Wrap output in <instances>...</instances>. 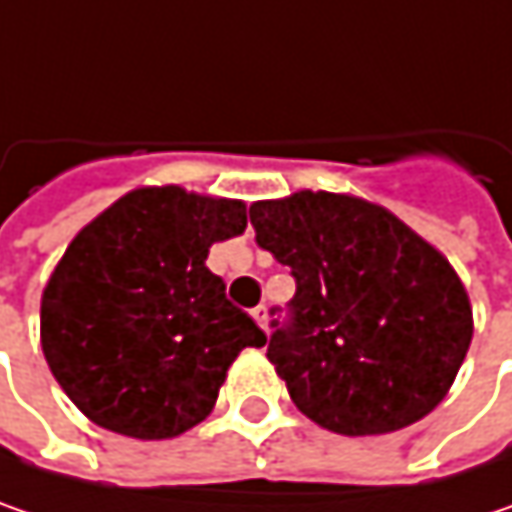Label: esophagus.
<instances>
[{
  "label": "esophagus",
  "mask_w": 512,
  "mask_h": 512,
  "mask_svg": "<svg viewBox=\"0 0 512 512\" xmlns=\"http://www.w3.org/2000/svg\"><path fill=\"white\" fill-rule=\"evenodd\" d=\"M253 320H256V323H259L262 329H268V306H265V303L253 309Z\"/></svg>",
  "instance_id": "1"
}]
</instances>
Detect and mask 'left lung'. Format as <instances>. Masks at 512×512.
I'll return each instance as SVG.
<instances>
[{
	"label": "left lung",
	"mask_w": 512,
	"mask_h": 512,
	"mask_svg": "<svg viewBox=\"0 0 512 512\" xmlns=\"http://www.w3.org/2000/svg\"><path fill=\"white\" fill-rule=\"evenodd\" d=\"M250 224L297 282L268 358L309 420L347 437L387 434L443 402L472 341V306L440 250L384 206L332 192L253 203Z\"/></svg>",
	"instance_id": "obj_1"
}]
</instances>
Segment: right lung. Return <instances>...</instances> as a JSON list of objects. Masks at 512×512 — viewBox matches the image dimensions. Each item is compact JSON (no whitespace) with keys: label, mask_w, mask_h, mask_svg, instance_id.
<instances>
[{"label":"right lung","mask_w":512,"mask_h":512,"mask_svg":"<svg viewBox=\"0 0 512 512\" xmlns=\"http://www.w3.org/2000/svg\"><path fill=\"white\" fill-rule=\"evenodd\" d=\"M244 227L241 201L148 186L72 238L43 291L40 341L78 411L136 440L209 417L238 352L268 344L206 268L209 247Z\"/></svg>","instance_id":"right-lung-1"}]
</instances>
